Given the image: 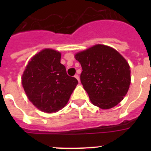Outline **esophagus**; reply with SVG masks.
<instances>
[{
	"instance_id": "obj_1",
	"label": "esophagus",
	"mask_w": 151,
	"mask_h": 151,
	"mask_svg": "<svg viewBox=\"0 0 151 151\" xmlns=\"http://www.w3.org/2000/svg\"><path fill=\"white\" fill-rule=\"evenodd\" d=\"M75 78H77V80H78V82H80V78H79V76H78V75H77V74L75 75Z\"/></svg>"
}]
</instances>
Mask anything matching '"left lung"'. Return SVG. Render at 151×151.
<instances>
[{"label":"left lung","mask_w":151,"mask_h":151,"mask_svg":"<svg viewBox=\"0 0 151 151\" xmlns=\"http://www.w3.org/2000/svg\"><path fill=\"white\" fill-rule=\"evenodd\" d=\"M75 57L82 68L81 82L94 106L106 110L123 100L131 83V70L118 51L96 45Z\"/></svg>","instance_id":"obj_1"}]
</instances>
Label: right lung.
<instances>
[{
    "label": "right lung",
    "instance_id": "obj_1",
    "mask_svg": "<svg viewBox=\"0 0 151 151\" xmlns=\"http://www.w3.org/2000/svg\"><path fill=\"white\" fill-rule=\"evenodd\" d=\"M61 54L45 49L31 59L22 76L29 101L41 111L54 113L66 106L78 80L68 76Z\"/></svg>",
    "mask_w": 151,
    "mask_h": 151
}]
</instances>
